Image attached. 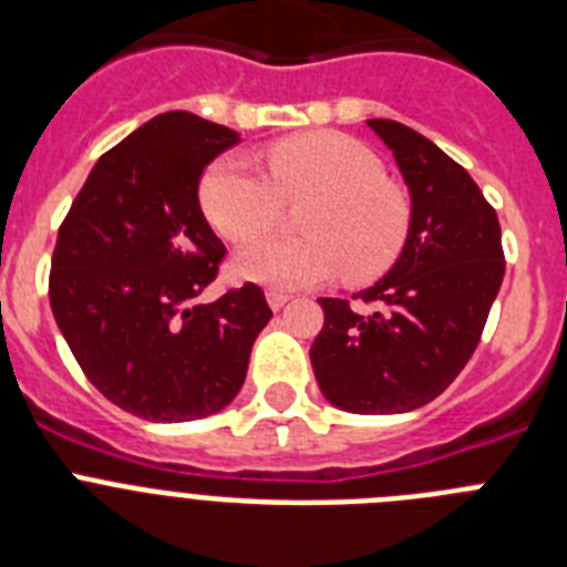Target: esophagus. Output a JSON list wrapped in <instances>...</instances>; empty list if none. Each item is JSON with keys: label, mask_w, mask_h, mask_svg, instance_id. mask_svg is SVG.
Wrapping results in <instances>:
<instances>
[{"label": "esophagus", "mask_w": 567, "mask_h": 567, "mask_svg": "<svg viewBox=\"0 0 567 567\" xmlns=\"http://www.w3.org/2000/svg\"><path fill=\"white\" fill-rule=\"evenodd\" d=\"M267 300H269V307H272L275 312H278V309L287 307L289 295H287V292H278V289H269V292H267Z\"/></svg>", "instance_id": "obj_1"}]
</instances>
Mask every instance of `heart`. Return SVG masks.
Here are the masks:
<instances>
[{"label":"heart","instance_id":"b5f03b06","mask_svg":"<svg viewBox=\"0 0 567 567\" xmlns=\"http://www.w3.org/2000/svg\"><path fill=\"white\" fill-rule=\"evenodd\" d=\"M269 175L244 155H221L202 175L207 221L233 244L267 235L284 202H309L303 238H267L238 255L240 278L272 289L315 287L343 272L352 284L398 264L412 233V202L383 175V162L343 133L295 135L267 150Z\"/></svg>","mask_w":567,"mask_h":567}]
</instances>
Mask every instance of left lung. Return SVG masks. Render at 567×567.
<instances>
[{"label": "left lung", "instance_id": "left-lung-1", "mask_svg": "<svg viewBox=\"0 0 567 567\" xmlns=\"http://www.w3.org/2000/svg\"><path fill=\"white\" fill-rule=\"evenodd\" d=\"M369 127L394 153L412 193V233L389 275L349 300L320 298L312 358L320 392L354 414H400L432 403L474 354L505 275L497 213L454 158L389 118Z\"/></svg>", "mask_w": 567, "mask_h": 567}]
</instances>
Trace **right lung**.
<instances>
[{
	"instance_id": "right-lung-1",
	"label": "right lung",
	"mask_w": 567,
	"mask_h": 567,
	"mask_svg": "<svg viewBox=\"0 0 567 567\" xmlns=\"http://www.w3.org/2000/svg\"><path fill=\"white\" fill-rule=\"evenodd\" d=\"M238 142L202 115H155L99 158L59 227L53 318L90 383L135 417L182 423L221 412L272 318L255 284L198 300L227 255L198 182Z\"/></svg>"
}]
</instances>
